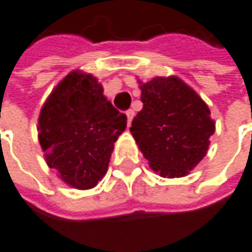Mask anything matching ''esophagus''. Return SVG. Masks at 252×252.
Here are the masks:
<instances>
[{
	"label": "esophagus",
	"mask_w": 252,
	"mask_h": 252,
	"mask_svg": "<svg viewBox=\"0 0 252 252\" xmlns=\"http://www.w3.org/2000/svg\"><path fill=\"white\" fill-rule=\"evenodd\" d=\"M126 116H127V122H129L130 125L131 121H133V116H134V111H133V109H127V111H126Z\"/></svg>",
	"instance_id": "obj_1"
}]
</instances>
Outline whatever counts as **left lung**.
I'll return each instance as SVG.
<instances>
[{"label": "left lung", "instance_id": "obj_1", "mask_svg": "<svg viewBox=\"0 0 252 252\" xmlns=\"http://www.w3.org/2000/svg\"><path fill=\"white\" fill-rule=\"evenodd\" d=\"M143 109L130 131L150 166L162 177H182L205 157L215 131L207 104L187 84L155 77L141 84Z\"/></svg>", "mask_w": 252, "mask_h": 252}]
</instances>
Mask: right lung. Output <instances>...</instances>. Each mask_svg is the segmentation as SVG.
Wrapping results in <instances>:
<instances>
[{"instance_id": "right-lung-1", "label": "right lung", "mask_w": 252, "mask_h": 252, "mask_svg": "<svg viewBox=\"0 0 252 252\" xmlns=\"http://www.w3.org/2000/svg\"><path fill=\"white\" fill-rule=\"evenodd\" d=\"M127 118L102 95L95 77L72 72L52 91L38 118V140L48 166L76 189L98 183Z\"/></svg>"}]
</instances>
